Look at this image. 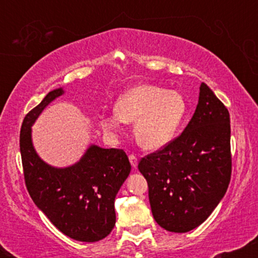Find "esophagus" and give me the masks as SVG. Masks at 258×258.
<instances>
[{
	"label": "esophagus",
	"mask_w": 258,
	"mask_h": 258,
	"mask_svg": "<svg viewBox=\"0 0 258 258\" xmlns=\"http://www.w3.org/2000/svg\"><path fill=\"white\" fill-rule=\"evenodd\" d=\"M128 159H130V162H131L132 167H133V168L137 167V165H138V159H137V156L133 155V154H131V155L128 156Z\"/></svg>",
	"instance_id": "esophagus-1"
}]
</instances>
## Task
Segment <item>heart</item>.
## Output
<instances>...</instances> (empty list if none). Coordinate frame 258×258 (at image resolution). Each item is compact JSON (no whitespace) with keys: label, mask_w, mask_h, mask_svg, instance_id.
Wrapping results in <instances>:
<instances>
[{"label":"heart","mask_w":258,"mask_h":258,"mask_svg":"<svg viewBox=\"0 0 258 258\" xmlns=\"http://www.w3.org/2000/svg\"><path fill=\"white\" fill-rule=\"evenodd\" d=\"M185 114V98L178 92L137 85L121 94L114 111L100 117V126L109 135H116L122 122H135L133 132L139 146L158 150L174 138Z\"/></svg>","instance_id":"heart-1"}]
</instances>
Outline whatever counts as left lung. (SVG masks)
<instances>
[{
	"label": "left lung",
	"mask_w": 258,
	"mask_h": 258,
	"mask_svg": "<svg viewBox=\"0 0 258 258\" xmlns=\"http://www.w3.org/2000/svg\"><path fill=\"white\" fill-rule=\"evenodd\" d=\"M154 220L168 232L199 227L226 194L232 174L228 109L206 84L189 123L177 138L142 158Z\"/></svg>",
	"instance_id": "1"
}]
</instances>
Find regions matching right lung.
<instances>
[{
	"label": "right lung",
	"instance_id": "add662e5",
	"mask_svg": "<svg viewBox=\"0 0 258 258\" xmlns=\"http://www.w3.org/2000/svg\"><path fill=\"white\" fill-rule=\"evenodd\" d=\"M63 93V88L49 92L23 121L19 142L25 184L35 205L61 233L74 240L94 242L109 235L115 226V197L128 177L131 164L122 149L94 144L69 167H53L37 155L31 126Z\"/></svg>",
	"mask_w": 258,
	"mask_h": 258
}]
</instances>
